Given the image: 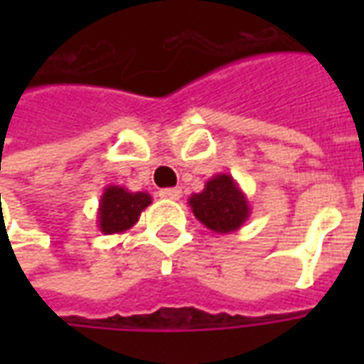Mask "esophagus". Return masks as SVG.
<instances>
[{
    "label": "esophagus",
    "instance_id": "obj_1",
    "mask_svg": "<svg viewBox=\"0 0 364 364\" xmlns=\"http://www.w3.org/2000/svg\"><path fill=\"white\" fill-rule=\"evenodd\" d=\"M159 197L166 198V200H179V197H181V189H179V187H173V189H161L159 191Z\"/></svg>",
    "mask_w": 364,
    "mask_h": 364
}]
</instances>
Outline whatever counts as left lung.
Wrapping results in <instances>:
<instances>
[{
    "label": "left lung",
    "mask_w": 364,
    "mask_h": 364,
    "mask_svg": "<svg viewBox=\"0 0 364 364\" xmlns=\"http://www.w3.org/2000/svg\"><path fill=\"white\" fill-rule=\"evenodd\" d=\"M189 206L195 218L216 234H230L244 226L252 206L230 173H218L205 183L200 193H193Z\"/></svg>",
    "instance_id": "obj_1"
}]
</instances>
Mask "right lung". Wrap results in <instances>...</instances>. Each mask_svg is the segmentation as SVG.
<instances>
[{"instance_id":"add662e5","label":"right lung","mask_w":364,"mask_h":364,"mask_svg":"<svg viewBox=\"0 0 364 364\" xmlns=\"http://www.w3.org/2000/svg\"><path fill=\"white\" fill-rule=\"evenodd\" d=\"M151 205L150 193L136 191L130 193L120 185L105 187L99 208H97V224L105 236L122 234L134 226L146 206Z\"/></svg>"}]
</instances>
